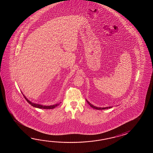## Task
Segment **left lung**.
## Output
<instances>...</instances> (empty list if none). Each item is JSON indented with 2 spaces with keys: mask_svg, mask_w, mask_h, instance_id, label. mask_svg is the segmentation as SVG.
Returning <instances> with one entry per match:
<instances>
[{
  "mask_svg": "<svg viewBox=\"0 0 153 153\" xmlns=\"http://www.w3.org/2000/svg\"><path fill=\"white\" fill-rule=\"evenodd\" d=\"M86 102H88V104H89L91 107L94 108L95 109H97V110H103V109H108V108H111V107H103V108H100V107H95L94 105H93L92 104H91L88 101L86 100Z\"/></svg>",
  "mask_w": 153,
  "mask_h": 153,
  "instance_id": "8db88e82",
  "label": "left lung"
}]
</instances>
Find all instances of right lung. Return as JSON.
Here are the masks:
<instances>
[{
  "label": "right lung",
  "mask_w": 153,
  "mask_h": 153,
  "mask_svg": "<svg viewBox=\"0 0 153 153\" xmlns=\"http://www.w3.org/2000/svg\"><path fill=\"white\" fill-rule=\"evenodd\" d=\"M23 96H24V97L26 99V101H27L28 102V103L29 104H30L33 107H34L38 108H40V109H53V108H55L57 106H58L59 103H58V104H56L55 105H49V106H46V105H41V104H36V103H32V102H30V101H29L27 98L25 97V96L23 94Z\"/></svg>",
  "instance_id": "right-lung-1"
}]
</instances>
